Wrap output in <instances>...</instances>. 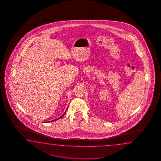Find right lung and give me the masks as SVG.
<instances>
[{"instance_id":"obj_1","label":"right lung","mask_w":161,"mask_h":161,"mask_svg":"<svg viewBox=\"0 0 161 161\" xmlns=\"http://www.w3.org/2000/svg\"><path fill=\"white\" fill-rule=\"evenodd\" d=\"M65 113H64V114H63V115H62V116L60 117H58V119H55V120H52V121H49V122H52V121H55V120H58V119H60V118H62V117L63 116H64V114H65Z\"/></svg>"}]
</instances>
